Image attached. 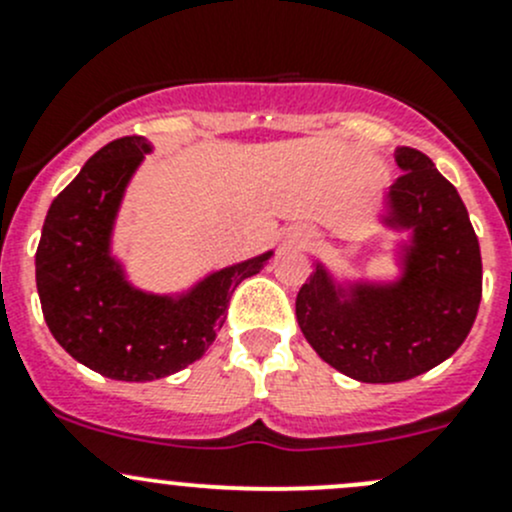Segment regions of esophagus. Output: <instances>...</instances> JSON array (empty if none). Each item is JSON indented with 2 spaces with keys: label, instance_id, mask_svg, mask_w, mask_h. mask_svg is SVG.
<instances>
[{
  "label": "esophagus",
  "instance_id": "esophagus-1",
  "mask_svg": "<svg viewBox=\"0 0 512 512\" xmlns=\"http://www.w3.org/2000/svg\"><path fill=\"white\" fill-rule=\"evenodd\" d=\"M304 242H309V235H307V237H304Z\"/></svg>",
  "mask_w": 512,
  "mask_h": 512
}]
</instances>
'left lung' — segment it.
<instances>
[{
    "label": "left lung",
    "instance_id": "obj_1",
    "mask_svg": "<svg viewBox=\"0 0 512 512\" xmlns=\"http://www.w3.org/2000/svg\"><path fill=\"white\" fill-rule=\"evenodd\" d=\"M404 173L384 195L381 225L406 232L394 282H337L317 260L297 294V322L312 349L364 384H396L433 369L476 322L483 265L458 190L416 148H399Z\"/></svg>",
    "mask_w": 512,
    "mask_h": 512
}]
</instances>
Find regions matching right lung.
Here are the masks:
<instances>
[{"instance_id": "add662e5", "label": "right lung", "mask_w": 512, "mask_h": 512, "mask_svg": "<svg viewBox=\"0 0 512 512\" xmlns=\"http://www.w3.org/2000/svg\"><path fill=\"white\" fill-rule=\"evenodd\" d=\"M151 151L143 136H126L94 153L54 198L36 247L46 327L76 361L116 381L163 379L198 361L235 287L272 257L267 250L210 272L180 294L133 287L111 237L128 183Z\"/></svg>"}]
</instances>
